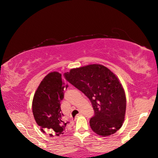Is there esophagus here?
I'll return each instance as SVG.
<instances>
[{
    "label": "esophagus",
    "instance_id": "1",
    "mask_svg": "<svg viewBox=\"0 0 158 158\" xmlns=\"http://www.w3.org/2000/svg\"><path fill=\"white\" fill-rule=\"evenodd\" d=\"M81 114H82V113H81V112H79V113L78 114V115H77V117L80 116V115H81Z\"/></svg>",
    "mask_w": 158,
    "mask_h": 158
}]
</instances>
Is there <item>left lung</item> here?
Returning <instances> with one entry per match:
<instances>
[{
  "label": "left lung",
  "mask_w": 158,
  "mask_h": 158,
  "mask_svg": "<svg viewBox=\"0 0 158 158\" xmlns=\"http://www.w3.org/2000/svg\"><path fill=\"white\" fill-rule=\"evenodd\" d=\"M65 78L91 101L94 115L90 119L89 125L94 132L106 136L122 127L126 109L125 92L108 68L90 64L73 69L65 73Z\"/></svg>",
  "instance_id": "obj_1"
}]
</instances>
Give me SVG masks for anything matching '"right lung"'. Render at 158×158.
I'll return each mask as SVG.
<instances>
[{
	"mask_svg": "<svg viewBox=\"0 0 158 158\" xmlns=\"http://www.w3.org/2000/svg\"><path fill=\"white\" fill-rule=\"evenodd\" d=\"M67 88L62 74L52 72L42 80L33 98L32 113L36 122L43 132H48L52 137L61 136L66 132V123L63 122L60 102Z\"/></svg>",
	"mask_w": 158,
	"mask_h": 158,
	"instance_id": "1",
	"label": "right lung"
}]
</instances>
